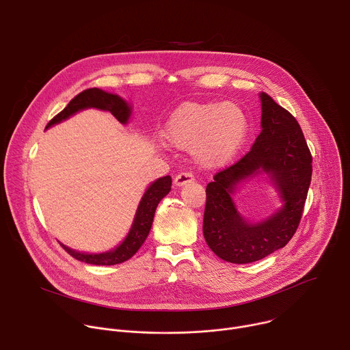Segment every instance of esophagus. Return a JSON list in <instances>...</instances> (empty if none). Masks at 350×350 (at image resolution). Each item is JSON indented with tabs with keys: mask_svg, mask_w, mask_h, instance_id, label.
Segmentation results:
<instances>
[{
	"mask_svg": "<svg viewBox=\"0 0 350 350\" xmlns=\"http://www.w3.org/2000/svg\"><path fill=\"white\" fill-rule=\"evenodd\" d=\"M193 181V174L192 173H188V172H184V173H180L176 176L174 178V185L177 187H181V185H185L188 183Z\"/></svg>",
	"mask_w": 350,
	"mask_h": 350,
	"instance_id": "esophagus-1",
	"label": "esophagus"
}]
</instances>
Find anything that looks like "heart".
I'll use <instances>...</instances> for the list:
<instances>
[{"instance_id": "heart-1", "label": "heart", "mask_w": 350, "mask_h": 350, "mask_svg": "<svg viewBox=\"0 0 350 350\" xmlns=\"http://www.w3.org/2000/svg\"><path fill=\"white\" fill-rule=\"evenodd\" d=\"M247 133V120L231 103L188 101L167 120L162 137L178 149L191 151L205 167H221L239 151Z\"/></svg>"}]
</instances>
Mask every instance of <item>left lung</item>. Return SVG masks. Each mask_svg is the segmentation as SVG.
Masks as SVG:
<instances>
[{"label": "left lung", "mask_w": 350, "mask_h": 350, "mask_svg": "<svg viewBox=\"0 0 350 350\" xmlns=\"http://www.w3.org/2000/svg\"><path fill=\"white\" fill-rule=\"evenodd\" d=\"M262 133L245 157L217 172L206 185L204 237L212 251L230 263H252L284 247L301 223L312 180V154L296 119L260 94ZM262 170L271 174L284 206L270 219L246 224L229 196L242 179Z\"/></svg>", "instance_id": "1"}]
</instances>
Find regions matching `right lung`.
Here are the masks:
<instances>
[{
    "label": "right lung",
    "mask_w": 350,
    "mask_h": 350,
    "mask_svg": "<svg viewBox=\"0 0 350 350\" xmlns=\"http://www.w3.org/2000/svg\"><path fill=\"white\" fill-rule=\"evenodd\" d=\"M85 108H98L103 111H109L120 123H127L129 116H130V108L129 105L123 101V99L115 94L105 92L99 88H87L77 94L72 101L66 105L64 111H61L57 116H54L46 127H51L55 123H59L73 113L85 109ZM172 189V177L165 176L162 178H158L155 183L149 185V188L145 191L141 202L138 205L134 223L131 226V230L126 239L116 247L113 251L105 252V254H96V255H87V254H80L76 251H72L70 247L62 245L65 251L75 259L88 263V265H98V266H111V265H118L129 260L144 241L146 239L149 230L152 227L154 216L158 204L162 201V199L170 192Z\"/></svg>",
    "instance_id": "right-lung-1"
}]
</instances>
